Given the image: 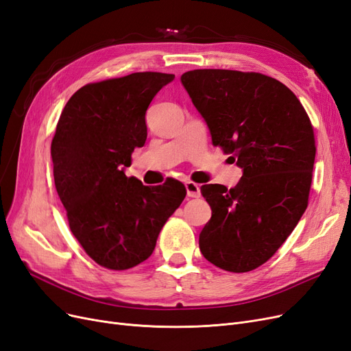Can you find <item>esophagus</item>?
<instances>
[{
    "label": "esophagus",
    "mask_w": 351,
    "mask_h": 351,
    "mask_svg": "<svg viewBox=\"0 0 351 351\" xmlns=\"http://www.w3.org/2000/svg\"><path fill=\"white\" fill-rule=\"evenodd\" d=\"M186 191H187L189 197H200V187H199V184L193 183V181H187Z\"/></svg>",
    "instance_id": "1"
}]
</instances>
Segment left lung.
<instances>
[{"instance_id": "8db88e82", "label": "left lung", "mask_w": 351, "mask_h": 351, "mask_svg": "<svg viewBox=\"0 0 351 351\" xmlns=\"http://www.w3.org/2000/svg\"><path fill=\"white\" fill-rule=\"evenodd\" d=\"M181 84L212 143L243 168L234 189L202 186L212 217L200 251L216 267L251 271L274 256L308 206L317 151L311 120L285 84L258 72L195 69Z\"/></svg>"}]
</instances>
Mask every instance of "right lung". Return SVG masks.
<instances>
[{
	"label": "right lung",
	"instance_id": "add662e5",
	"mask_svg": "<svg viewBox=\"0 0 351 351\" xmlns=\"http://www.w3.org/2000/svg\"><path fill=\"white\" fill-rule=\"evenodd\" d=\"M173 80L135 72L87 84L60 113L51 147L55 187L71 232L106 269L128 270L147 260L186 197L177 180L148 187L125 174L132 152L147 141L148 106Z\"/></svg>",
	"mask_w": 351,
	"mask_h": 351
}]
</instances>
